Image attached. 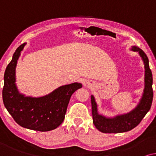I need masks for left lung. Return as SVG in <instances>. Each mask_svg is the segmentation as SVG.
Instances as JSON below:
<instances>
[{
	"instance_id": "left-lung-1",
	"label": "left lung",
	"mask_w": 156,
	"mask_h": 156,
	"mask_svg": "<svg viewBox=\"0 0 156 156\" xmlns=\"http://www.w3.org/2000/svg\"><path fill=\"white\" fill-rule=\"evenodd\" d=\"M132 51L138 52L142 58L145 68V88L140 102L133 110L123 115L113 118L105 117L98 113L97 103L95 98L91 95L93 123L95 128L105 133H118L127 132L136 127L146 115L151 107L153 101V76L149 67V61L146 54L138 47L133 46Z\"/></svg>"
}]
</instances>
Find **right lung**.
Wrapping results in <instances>:
<instances>
[{
  "label": "right lung",
  "mask_w": 156,
  "mask_h": 156,
  "mask_svg": "<svg viewBox=\"0 0 156 156\" xmlns=\"http://www.w3.org/2000/svg\"><path fill=\"white\" fill-rule=\"evenodd\" d=\"M26 43L16 49L4 73L3 101L5 108L18 125L38 131L55 129L63 123L73 93L82 88L79 83L60 86L42 97L19 93L16 85V68Z\"/></svg>",
  "instance_id": "add662e5"
}]
</instances>
